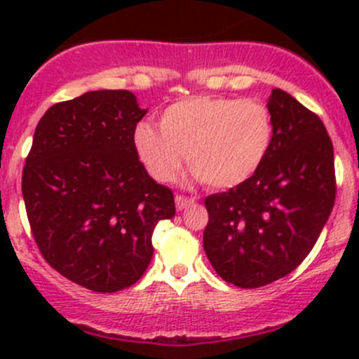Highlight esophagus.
I'll return each instance as SVG.
<instances>
[{
  "mask_svg": "<svg viewBox=\"0 0 359 359\" xmlns=\"http://www.w3.org/2000/svg\"><path fill=\"white\" fill-rule=\"evenodd\" d=\"M194 200L193 198H187V196H175V206L177 210H184L187 208L189 205H193Z\"/></svg>",
  "mask_w": 359,
  "mask_h": 359,
  "instance_id": "obj_1",
  "label": "esophagus"
}]
</instances>
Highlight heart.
I'll return each mask as SVG.
<instances>
[{
    "mask_svg": "<svg viewBox=\"0 0 359 359\" xmlns=\"http://www.w3.org/2000/svg\"><path fill=\"white\" fill-rule=\"evenodd\" d=\"M159 126L140 123L133 133L147 172L159 182H170L186 156L194 179L215 189L247 182L269 156L274 140L269 107L253 99L189 97L166 107Z\"/></svg>",
    "mask_w": 359,
    "mask_h": 359,
    "instance_id": "b5f03b06",
    "label": "heart"
}]
</instances>
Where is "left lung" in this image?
<instances>
[{
  "instance_id": "left-lung-1",
  "label": "left lung",
  "mask_w": 359,
  "mask_h": 359,
  "mask_svg": "<svg viewBox=\"0 0 359 359\" xmlns=\"http://www.w3.org/2000/svg\"><path fill=\"white\" fill-rule=\"evenodd\" d=\"M274 140L259 172L205 200L203 248L215 273L240 288L290 274L320 238L335 201L334 146L323 121L290 93L267 100Z\"/></svg>"
}]
</instances>
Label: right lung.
<instances>
[{"instance_id":"right-lung-1","label":"right lung","mask_w":359,"mask_h":359,"mask_svg":"<svg viewBox=\"0 0 359 359\" xmlns=\"http://www.w3.org/2000/svg\"><path fill=\"white\" fill-rule=\"evenodd\" d=\"M147 109L128 90H97L39 119L22 172L32 236L72 283L112 293L140 280L153 231L175 215L173 193L139 161L133 133Z\"/></svg>"}]
</instances>
